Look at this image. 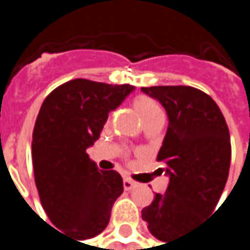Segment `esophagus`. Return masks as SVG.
I'll list each match as a JSON object with an SVG mask.
<instances>
[{
    "instance_id": "obj_1",
    "label": "esophagus",
    "mask_w": 250,
    "mask_h": 250,
    "mask_svg": "<svg viewBox=\"0 0 250 250\" xmlns=\"http://www.w3.org/2000/svg\"><path fill=\"white\" fill-rule=\"evenodd\" d=\"M123 187H125V191H130V189H133V188L136 187V182L131 181L130 178H125V179H123Z\"/></svg>"
}]
</instances>
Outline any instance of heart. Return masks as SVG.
<instances>
[{"mask_svg": "<svg viewBox=\"0 0 250 250\" xmlns=\"http://www.w3.org/2000/svg\"><path fill=\"white\" fill-rule=\"evenodd\" d=\"M133 107L137 111V114L142 119V122L147 120L149 117H152V116H155L158 113H162L159 104L155 100H152L150 97H146V95L136 97L134 101H133Z\"/></svg>", "mask_w": 250, "mask_h": 250, "instance_id": "obj_1", "label": "heart"}]
</instances>
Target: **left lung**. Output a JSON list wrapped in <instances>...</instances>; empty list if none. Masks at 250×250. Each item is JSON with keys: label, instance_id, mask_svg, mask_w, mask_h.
Returning <instances> with one entry per match:
<instances>
[{"label": "left lung", "instance_id": "obj_1", "mask_svg": "<svg viewBox=\"0 0 250 250\" xmlns=\"http://www.w3.org/2000/svg\"><path fill=\"white\" fill-rule=\"evenodd\" d=\"M168 114V130L158 153L169 176L164 194L142 210L159 240L182 237L216 210L229 176L231 146L225 117L206 92L185 85L142 88Z\"/></svg>", "mask_w": 250, "mask_h": 250}]
</instances>
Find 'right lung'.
<instances>
[{"label":"right lung","mask_w":250,"mask_h":250,"mask_svg":"<svg viewBox=\"0 0 250 250\" xmlns=\"http://www.w3.org/2000/svg\"><path fill=\"white\" fill-rule=\"evenodd\" d=\"M133 89L128 83L72 79L40 107L31 142L36 187L50 222L74 240L100 234L123 192L120 174L98 169L86 149Z\"/></svg>","instance_id":"add662e5"}]
</instances>
